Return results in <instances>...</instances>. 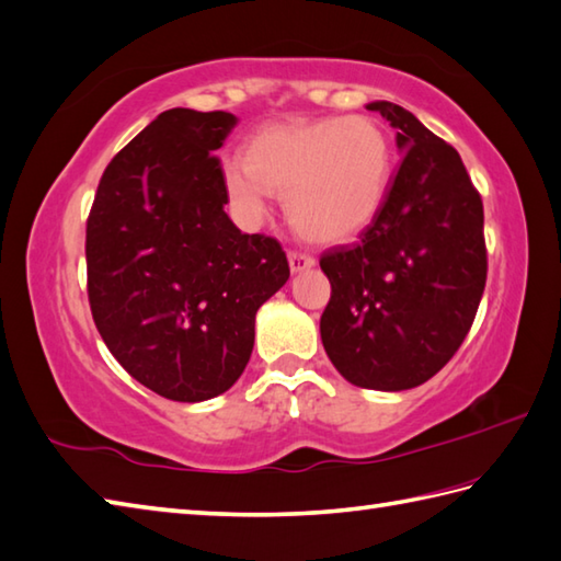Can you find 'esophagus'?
Returning <instances> with one entry per match:
<instances>
[{
  "mask_svg": "<svg viewBox=\"0 0 561 561\" xmlns=\"http://www.w3.org/2000/svg\"><path fill=\"white\" fill-rule=\"evenodd\" d=\"M288 261H290V271L293 273H300V271H307V268H312L314 264H317V259L312 256V254H307V252H290L288 254Z\"/></svg>",
  "mask_w": 561,
  "mask_h": 561,
  "instance_id": "1",
  "label": "esophagus"
}]
</instances>
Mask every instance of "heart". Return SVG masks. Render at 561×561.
Here are the masks:
<instances>
[{
    "mask_svg": "<svg viewBox=\"0 0 561 561\" xmlns=\"http://www.w3.org/2000/svg\"><path fill=\"white\" fill-rule=\"evenodd\" d=\"M393 144L367 115L278 122L259 129L247 160L230 158L222 182L247 220L266 214L271 192L285 194L293 228L314 242H343L371 220L389 196Z\"/></svg>",
    "mask_w": 561,
    "mask_h": 561,
    "instance_id": "1",
    "label": "heart"
}]
</instances>
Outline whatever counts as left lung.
<instances>
[{
  "label": "left lung",
  "mask_w": 561,
  "mask_h": 561,
  "mask_svg": "<svg viewBox=\"0 0 561 561\" xmlns=\"http://www.w3.org/2000/svg\"><path fill=\"white\" fill-rule=\"evenodd\" d=\"M367 110L398 129L403 158L357 242L319 259L331 283L321 343L351 383L405 391L449 363L478 314L488 280L484 214L451 144L401 105Z\"/></svg>",
  "instance_id": "8db88e82"
}]
</instances>
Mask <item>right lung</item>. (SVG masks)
Returning <instances> with one entry per match:
<instances>
[{
	"mask_svg": "<svg viewBox=\"0 0 561 561\" xmlns=\"http://www.w3.org/2000/svg\"><path fill=\"white\" fill-rule=\"evenodd\" d=\"M230 112L172 107L110 160L85 222L91 314L107 351L158 396L214 398L240 379L254 317L290 278L276 238L228 218Z\"/></svg>",
	"mask_w": 561,
	"mask_h": 561,
	"instance_id": "obj_1",
	"label": "right lung"
}]
</instances>
